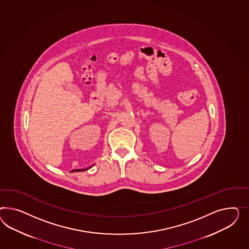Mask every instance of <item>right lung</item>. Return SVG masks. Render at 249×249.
<instances>
[{
  "mask_svg": "<svg viewBox=\"0 0 249 249\" xmlns=\"http://www.w3.org/2000/svg\"><path fill=\"white\" fill-rule=\"evenodd\" d=\"M93 166V165H92ZM92 166H90V167H89V168H80V169H73V170H71V172H81V171H85V170H88V169H89V168H91Z\"/></svg>",
  "mask_w": 249,
  "mask_h": 249,
  "instance_id": "add662e5",
  "label": "right lung"
}]
</instances>
